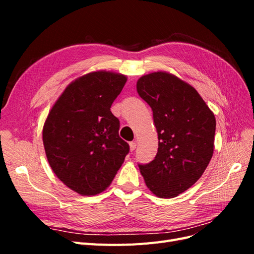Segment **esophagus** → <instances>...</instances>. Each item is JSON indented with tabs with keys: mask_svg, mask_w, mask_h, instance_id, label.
<instances>
[{
	"mask_svg": "<svg viewBox=\"0 0 254 254\" xmlns=\"http://www.w3.org/2000/svg\"><path fill=\"white\" fill-rule=\"evenodd\" d=\"M129 147H130V151H133L136 147V143L135 142H130L129 143Z\"/></svg>",
	"mask_w": 254,
	"mask_h": 254,
	"instance_id": "esophagus-1",
	"label": "esophagus"
}]
</instances>
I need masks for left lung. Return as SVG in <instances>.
<instances>
[{"label":"left lung","instance_id":"obj_1","mask_svg":"<svg viewBox=\"0 0 254 254\" xmlns=\"http://www.w3.org/2000/svg\"><path fill=\"white\" fill-rule=\"evenodd\" d=\"M136 91L152 110L158 152L139 164L146 186L160 198H174L200 178L214 151L216 120L190 84L166 72L144 75Z\"/></svg>","mask_w":254,"mask_h":254}]
</instances>
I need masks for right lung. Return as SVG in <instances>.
<instances>
[{
    "label": "right lung",
    "instance_id": "1",
    "mask_svg": "<svg viewBox=\"0 0 254 254\" xmlns=\"http://www.w3.org/2000/svg\"><path fill=\"white\" fill-rule=\"evenodd\" d=\"M125 75L97 71L72 81L51 109L42 139L50 166L67 188L94 196L108 188L129 152L110 111Z\"/></svg>",
    "mask_w": 254,
    "mask_h": 254
}]
</instances>
